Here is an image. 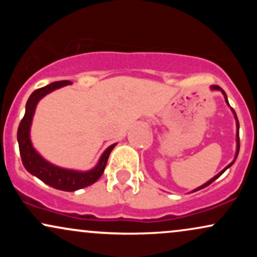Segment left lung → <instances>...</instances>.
Wrapping results in <instances>:
<instances>
[{"mask_svg":"<svg viewBox=\"0 0 257 257\" xmlns=\"http://www.w3.org/2000/svg\"><path fill=\"white\" fill-rule=\"evenodd\" d=\"M211 89H216V90H221V91H222V94H223V96H225V100H226L227 105H228V106H229V104H228V100H227V95H226V93H225V91H223L222 89H221V88L219 87V85H213V87H211ZM232 111H233V113H234L235 120H237V128H238V132H237V153H235V158H234V161H235V159H237V156H238V153H239V122H238V118H237V114H235V112H234V110H233V108H232ZM234 161H233V162H232V163H229V164H228V166H227V167L225 168V169H223V170H222V172H220L219 174H217V175H216V176H214V178H213V179H210V180H209V181H208V182H205V184H204V185H202V186H200V187H198V188H196V190H194V191H193V192H196V191H199V190H202V188H204V187H206V186H209V185H210V184H211V182H214V181H215V180H216L217 178H219V176H221V175H222V174H223V173H225V170H226V169H228V168H229V167H231L233 163H234Z\"/></svg>","mask_w":257,"mask_h":257,"instance_id":"8db88e82","label":"left lung"}]
</instances>
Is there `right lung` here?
<instances>
[{"label":"right lung","instance_id":"1","mask_svg":"<svg viewBox=\"0 0 257 257\" xmlns=\"http://www.w3.org/2000/svg\"><path fill=\"white\" fill-rule=\"evenodd\" d=\"M67 84H71V82H53V83L46 85V87L36 89L31 94L28 102H26L24 117H23L22 122H20L19 126H18L17 138L18 144H19V151L20 156H22L23 164H24L25 169L28 170L29 173L36 176V178L40 179L41 181H43L44 184L52 186V187L57 188V190L66 191V192H73V191L79 190V188H84L87 187V186L94 184L95 181H98L100 176L104 173L108 156H110L113 147L116 146V144L111 145L104 153H102L98 166L94 168L93 170L84 173L75 172V170H67L63 169V168L53 166V164L44 161V159L35 151L30 140V125L37 102L40 101V99H42L46 94L51 93V91Z\"/></svg>","mask_w":257,"mask_h":257}]
</instances>
